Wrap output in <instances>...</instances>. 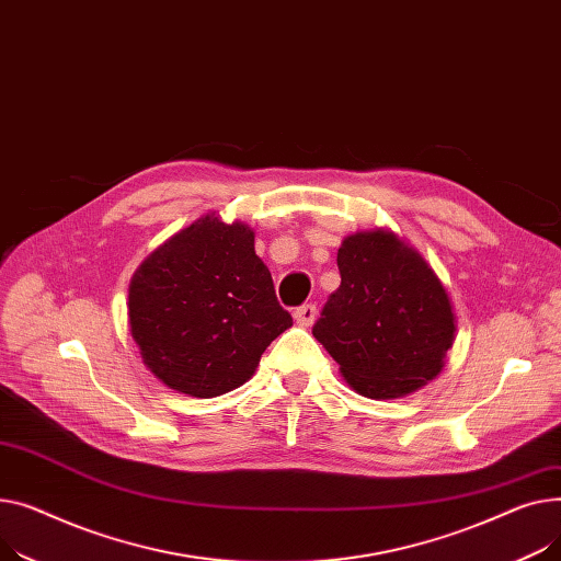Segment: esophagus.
I'll return each instance as SVG.
<instances>
[{
    "label": "esophagus",
    "instance_id": "1",
    "mask_svg": "<svg viewBox=\"0 0 561 561\" xmlns=\"http://www.w3.org/2000/svg\"><path fill=\"white\" fill-rule=\"evenodd\" d=\"M314 319H317V306H312V304H306V306L294 310V321L299 325H312Z\"/></svg>",
    "mask_w": 561,
    "mask_h": 561
}]
</instances>
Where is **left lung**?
Returning <instances> with one entry per match:
<instances>
[{
    "mask_svg": "<svg viewBox=\"0 0 561 561\" xmlns=\"http://www.w3.org/2000/svg\"><path fill=\"white\" fill-rule=\"evenodd\" d=\"M342 285L312 325L346 382L399 399L433 380L453 346L455 317L435 272L393 233L367 230L337 251Z\"/></svg>",
    "mask_w": 561,
    "mask_h": 561,
    "instance_id": "8db88e82",
    "label": "left lung"
}]
</instances>
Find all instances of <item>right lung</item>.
Wrapping results in <instances>:
<instances>
[{
  "label": "right lung",
  "instance_id": "1",
  "mask_svg": "<svg viewBox=\"0 0 561 561\" xmlns=\"http://www.w3.org/2000/svg\"><path fill=\"white\" fill-rule=\"evenodd\" d=\"M130 335L164 385L210 399L240 387L291 325L253 230L202 217L153 251L128 287Z\"/></svg>",
  "mask_w": 561,
  "mask_h": 561
}]
</instances>
